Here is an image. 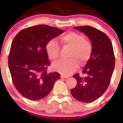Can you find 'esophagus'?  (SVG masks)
Wrapping results in <instances>:
<instances>
[{"label":"esophagus","instance_id":"obj_1","mask_svg":"<svg viewBox=\"0 0 123 123\" xmlns=\"http://www.w3.org/2000/svg\"><path fill=\"white\" fill-rule=\"evenodd\" d=\"M60 78H68V76H65V75L62 74L60 76Z\"/></svg>","mask_w":123,"mask_h":123}]
</instances>
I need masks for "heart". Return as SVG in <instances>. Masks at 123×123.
Segmentation results:
<instances>
[{
    "label": "heart",
    "mask_w": 123,
    "mask_h": 123,
    "mask_svg": "<svg viewBox=\"0 0 123 123\" xmlns=\"http://www.w3.org/2000/svg\"><path fill=\"white\" fill-rule=\"evenodd\" d=\"M61 45L71 47L68 54L70 58L61 60L53 65L54 70L63 75L72 74L79 68V63L84 65L89 60L92 52V45L86 39L83 35L75 32H69L61 36L59 38ZM49 58L55 61L59 57L60 47L55 40H50L45 47Z\"/></svg>",
    "instance_id": "b5f03b06"
}]
</instances>
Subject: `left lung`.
<instances>
[{
	"label": "left lung",
	"mask_w": 123,
	"mask_h": 123,
	"mask_svg": "<svg viewBox=\"0 0 123 123\" xmlns=\"http://www.w3.org/2000/svg\"><path fill=\"white\" fill-rule=\"evenodd\" d=\"M74 28L83 32L92 42V52L82 70L76 74V86L71 90L74 98L84 103H91L102 96L110 83L115 58L110 38L104 32L89 26Z\"/></svg>",
	"instance_id": "1"
}]
</instances>
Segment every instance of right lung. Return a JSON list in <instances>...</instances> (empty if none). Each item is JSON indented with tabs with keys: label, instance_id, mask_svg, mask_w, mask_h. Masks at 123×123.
Returning <instances> with one entry per match:
<instances>
[{
	"label": "right lung",
	"instance_id": "right-lung-1",
	"mask_svg": "<svg viewBox=\"0 0 123 123\" xmlns=\"http://www.w3.org/2000/svg\"><path fill=\"white\" fill-rule=\"evenodd\" d=\"M64 32L48 25L25 28L13 39L8 56L13 83L21 95L39 100L49 94L60 74L48 73L50 65L45 47L47 42Z\"/></svg>",
	"mask_w": 123,
	"mask_h": 123
}]
</instances>
